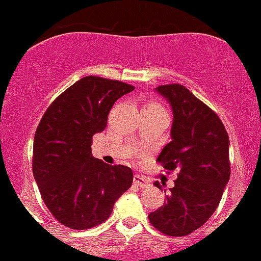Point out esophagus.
Returning <instances> with one entry per match:
<instances>
[{"label":"esophagus","instance_id":"1","mask_svg":"<svg viewBox=\"0 0 261 261\" xmlns=\"http://www.w3.org/2000/svg\"><path fill=\"white\" fill-rule=\"evenodd\" d=\"M134 182L136 185H139L140 188H147L148 185H149V182H148V180H146L145 178H143V176H141V175H135L134 176Z\"/></svg>","mask_w":261,"mask_h":261}]
</instances>
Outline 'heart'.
Returning a JSON list of instances; mask_svg holds the SVG:
<instances>
[{
	"instance_id": "1",
	"label": "heart",
	"mask_w": 261,
	"mask_h": 261,
	"mask_svg": "<svg viewBox=\"0 0 261 261\" xmlns=\"http://www.w3.org/2000/svg\"><path fill=\"white\" fill-rule=\"evenodd\" d=\"M146 108H151V109H162L160 106H157V104H154V103L147 104V106H146Z\"/></svg>"
}]
</instances>
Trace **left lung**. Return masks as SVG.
<instances>
[{
	"instance_id": "1",
	"label": "left lung",
	"mask_w": 261,
	"mask_h": 261,
	"mask_svg": "<svg viewBox=\"0 0 261 261\" xmlns=\"http://www.w3.org/2000/svg\"><path fill=\"white\" fill-rule=\"evenodd\" d=\"M172 108V141L157 161L167 170H179L164 205L148 215L167 236H188L216 211L229 180V139L217 114L187 87L167 85L154 88ZM162 189L158 181L154 182ZM164 187V185H163ZM166 191V190H164Z\"/></svg>"
}]
</instances>
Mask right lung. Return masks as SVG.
<instances>
[{
	"instance_id": "1",
	"label": "right lung",
	"mask_w": 261,
	"mask_h": 261,
	"mask_svg": "<svg viewBox=\"0 0 261 261\" xmlns=\"http://www.w3.org/2000/svg\"><path fill=\"white\" fill-rule=\"evenodd\" d=\"M134 87L87 76L59 95L41 118L33 145V174L53 216L72 229L104 222L133 184V170L92 154V137L107 127L114 103Z\"/></svg>"
}]
</instances>
